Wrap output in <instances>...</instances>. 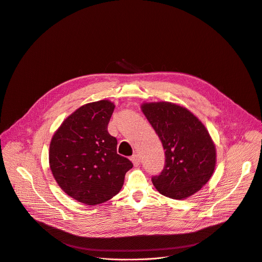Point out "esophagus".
I'll list each match as a JSON object with an SVG mask.
<instances>
[{
  "instance_id": "1",
  "label": "esophagus",
  "mask_w": 262,
  "mask_h": 262,
  "mask_svg": "<svg viewBox=\"0 0 262 262\" xmlns=\"http://www.w3.org/2000/svg\"><path fill=\"white\" fill-rule=\"evenodd\" d=\"M130 160H132V162H133V164H134L135 167L140 166V164H141V159H140V157H139L138 155H134V156L130 158Z\"/></svg>"
}]
</instances>
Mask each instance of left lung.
I'll use <instances>...</instances> for the list:
<instances>
[{
	"mask_svg": "<svg viewBox=\"0 0 262 262\" xmlns=\"http://www.w3.org/2000/svg\"><path fill=\"white\" fill-rule=\"evenodd\" d=\"M141 108L165 149L166 165L152 177L154 185L171 199L191 197L214 172L216 151L208 130L190 110L177 103L144 102Z\"/></svg>",
	"mask_w": 262,
	"mask_h": 262,
	"instance_id": "obj_1",
	"label": "left lung"
}]
</instances>
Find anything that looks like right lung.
Returning a JSON list of instances; mask_svg holds the SVG:
<instances>
[{"label": "right lung", "instance_id": "1", "mask_svg": "<svg viewBox=\"0 0 262 262\" xmlns=\"http://www.w3.org/2000/svg\"><path fill=\"white\" fill-rule=\"evenodd\" d=\"M115 104L89 102L69 115L54 134L49 161L58 185L69 197L97 205L117 195L132 162L117 154V140L107 132Z\"/></svg>", "mask_w": 262, "mask_h": 262}]
</instances>
